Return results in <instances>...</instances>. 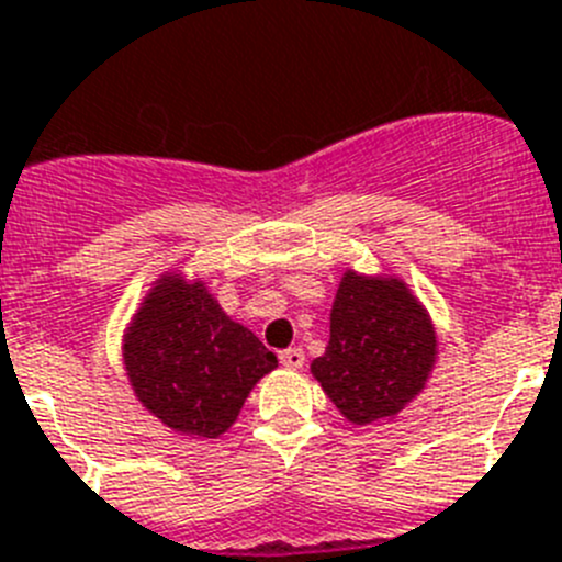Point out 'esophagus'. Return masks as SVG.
<instances>
[{
	"label": "esophagus",
	"mask_w": 562,
	"mask_h": 562,
	"mask_svg": "<svg viewBox=\"0 0 562 562\" xmlns=\"http://www.w3.org/2000/svg\"><path fill=\"white\" fill-rule=\"evenodd\" d=\"M278 360H281V366H286V369H301L306 360L304 349H284L281 355H278Z\"/></svg>",
	"instance_id": "1"
}]
</instances>
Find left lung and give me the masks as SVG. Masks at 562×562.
<instances>
[{"label":"left lung","instance_id":"left-lung-1","mask_svg":"<svg viewBox=\"0 0 562 562\" xmlns=\"http://www.w3.org/2000/svg\"><path fill=\"white\" fill-rule=\"evenodd\" d=\"M436 331L405 281L346 270L331 304L329 346L312 374L351 425L400 414L428 382Z\"/></svg>","mask_w":562,"mask_h":562}]
</instances>
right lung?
<instances>
[{
    "instance_id": "obj_1",
    "label": "right lung",
    "mask_w": 562,
    "mask_h": 562,
    "mask_svg": "<svg viewBox=\"0 0 562 562\" xmlns=\"http://www.w3.org/2000/svg\"><path fill=\"white\" fill-rule=\"evenodd\" d=\"M123 362L143 408L193 439L225 434L252 385L278 366L202 281H186L180 272L162 276L132 317Z\"/></svg>"
}]
</instances>
